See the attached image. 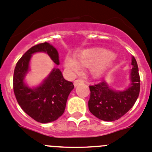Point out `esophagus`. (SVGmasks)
I'll list each match as a JSON object with an SVG mask.
<instances>
[{
    "mask_svg": "<svg viewBox=\"0 0 152 152\" xmlns=\"http://www.w3.org/2000/svg\"><path fill=\"white\" fill-rule=\"evenodd\" d=\"M82 83H84V80L82 79H77L74 81V85H75V87H77L78 84H82Z\"/></svg>",
    "mask_w": 152,
    "mask_h": 152,
    "instance_id": "obj_1",
    "label": "esophagus"
}]
</instances>
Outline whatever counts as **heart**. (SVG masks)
I'll list each match as a JSON object with an SVG mask.
<instances>
[{"label": "heart", "mask_w": 152, "mask_h": 152, "mask_svg": "<svg viewBox=\"0 0 152 152\" xmlns=\"http://www.w3.org/2000/svg\"><path fill=\"white\" fill-rule=\"evenodd\" d=\"M76 60L67 57L64 64L67 69L72 74H77L81 69V66L93 67V71L99 74L114 58L112 52L104 49H90L80 52L76 56Z\"/></svg>", "instance_id": "heart-1"}]
</instances>
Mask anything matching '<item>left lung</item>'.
Returning a JSON list of instances; mask_svg holds the SVG:
<instances>
[{
  "label": "left lung",
  "mask_w": 152,
  "mask_h": 152,
  "mask_svg": "<svg viewBox=\"0 0 152 152\" xmlns=\"http://www.w3.org/2000/svg\"><path fill=\"white\" fill-rule=\"evenodd\" d=\"M131 85L123 91L109 88L104 80L89 86L88 108L91 113L103 121H114L124 116L133 107L140 92V77L136 60L132 57Z\"/></svg>",
  "instance_id": "8db88e82"
}]
</instances>
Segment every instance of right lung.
I'll return each instance as SVG.
<instances>
[{"label":"right lung","instance_id":"1","mask_svg":"<svg viewBox=\"0 0 152 152\" xmlns=\"http://www.w3.org/2000/svg\"><path fill=\"white\" fill-rule=\"evenodd\" d=\"M44 52L56 64H59L58 53L48 42L34 45L19 59L16 64L13 78V92L23 110L34 120L41 123L55 121L63 114L70 92L74 84L63 77L58 68L52 70L44 82L36 88H29L23 82L29 69L32 54Z\"/></svg>","mask_w":152,"mask_h":152}]
</instances>
